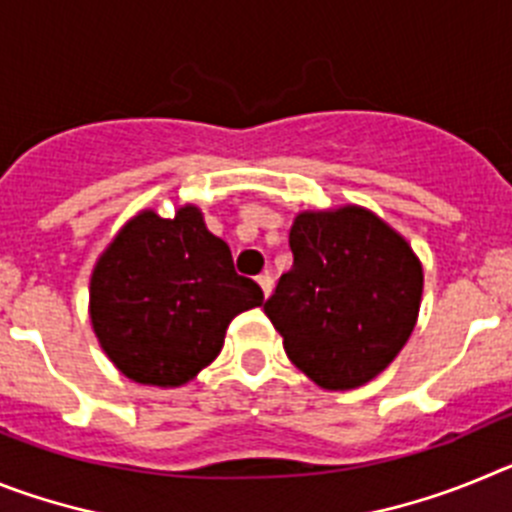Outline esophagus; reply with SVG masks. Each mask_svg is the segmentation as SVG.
<instances>
[{
  "label": "esophagus",
  "instance_id": "1",
  "mask_svg": "<svg viewBox=\"0 0 512 512\" xmlns=\"http://www.w3.org/2000/svg\"><path fill=\"white\" fill-rule=\"evenodd\" d=\"M256 282H259L264 297H269L271 289H274V279H271V274H261V277H256Z\"/></svg>",
  "mask_w": 512,
  "mask_h": 512
}]
</instances>
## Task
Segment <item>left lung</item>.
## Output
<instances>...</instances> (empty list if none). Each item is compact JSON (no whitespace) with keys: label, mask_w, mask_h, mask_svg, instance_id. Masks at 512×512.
Returning <instances> with one entry per match:
<instances>
[{"label":"left lung","mask_w":512,"mask_h":512,"mask_svg":"<svg viewBox=\"0 0 512 512\" xmlns=\"http://www.w3.org/2000/svg\"><path fill=\"white\" fill-rule=\"evenodd\" d=\"M289 248L292 269L264 302L289 361L325 390L361 387L413 333L420 261L402 235L361 207L302 212Z\"/></svg>","instance_id":"1"}]
</instances>
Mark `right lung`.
<instances>
[{
	"label": "right lung",
	"instance_id": "add662e5",
	"mask_svg": "<svg viewBox=\"0 0 512 512\" xmlns=\"http://www.w3.org/2000/svg\"><path fill=\"white\" fill-rule=\"evenodd\" d=\"M89 292L107 356L125 377L156 387L197 377L220 354L230 320L264 302L192 205L171 220L135 215L94 266Z\"/></svg>",
	"mask_w": 512,
	"mask_h": 512
}]
</instances>
